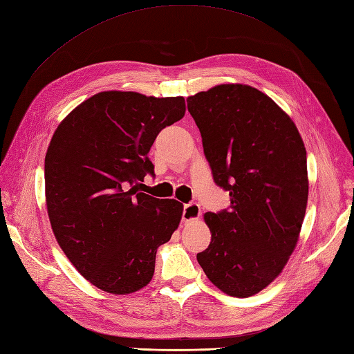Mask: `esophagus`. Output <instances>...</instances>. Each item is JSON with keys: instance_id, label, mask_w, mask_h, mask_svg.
<instances>
[{"instance_id": "esophagus-1", "label": "esophagus", "mask_w": 354, "mask_h": 354, "mask_svg": "<svg viewBox=\"0 0 354 354\" xmlns=\"http://www.w3.org/2000/svg\"><path fill=\"white\" fill-rule=\"evenodd\" d=\"M201 206L197 203H188L184 206V212H183V220L184 221H194L201 218Z\"/></svg>"}]
</instances>
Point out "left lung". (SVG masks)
<instances>
[{
  "label": "left lung",
  "mask_w": 354,
  "mask_h": 354,
  "mask_svg": "<svg viewBox=\"0 0 354 354\" xmlns=\"http://www.w3.org/2000/svg\"><path fill=\"white\" fill-rule=\"evenodd\" d=\"M216 185L230 206L206 212L211 243L197 261L223 293L268 287L295 251L308 203L306 149L297 127L257 88L223 84L187 98Z\"/></svg>",
  "instance_id": "obj_1"
}]
</instances>
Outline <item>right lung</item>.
<instances>
[{
  "mask_svg": "<svg viewBox=\"0 0 354 354\" xmlns=\"http://www.w3.org/2000/svg\"><path fill=\"white\" fill-rule=\"evenodd\" d=\"M184 97L103 91L75 107L53 133L44 158L50 227L80 275L112 295L152 279L157 248L183 218L175 198L139 193L157 134L183 120Z\"/></svg>",
  "mask_w": 354,
  "mask_h": 354,
  "instance_id": "right-lung-1",
  "label": "right lung"
}]
</instances>
